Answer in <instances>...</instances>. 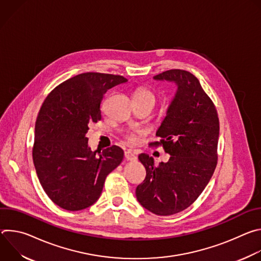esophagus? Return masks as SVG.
Segmentation results:
<instances>
[{"instance_id": "esophagus-1", "label": "esophagus", "mask_w": 261, "mask_h": 261, "mask_svg": "<svg viewBox=\"0 0 261 261\" xmlns=\"http://www.w3.org/2000/svg\"><path fill=\"white\" fill-rule=\"evenodd\" d=\"M125 158H126L128 161H134V160H136V156L134 155V153L131 152V151H129V150L125 152Z\"/></svg>"}]
</instances>
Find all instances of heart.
I'll use <instances>...</instances> for the list:
<instances>
[{"instance_id":"1","label":"heart","mask_w":261,"mask_h":261,"mask_svg":"<svg viewBox=\"0 0 261 261\" xmlns=\"http://www.w3.org/2000/svg\"><path fill=\"white\" fill-rule=\"evenodd\" d=\"M133 99L134 100H139V101L150 102V103H153L155 105L157 97H156V94L151 89L141 87V88H138V89L135 90V92L133 94ZM127 138L130 142H135V140H136L135 134H129L127 136Z\"/></svg>"}]
</instances>
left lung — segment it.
Wrapping results in <instances>:
<instances>
[{"label": "left lung", "mask_w": 261, "mask_h": 261, "mask_svg": "<svg viewBox=\"0 0 261 261\" xmlns=\"http://www.w3.org/2000/svg\"><path fill=\"white\" fill-rule=\"evenodd\" d=\"M174 82L177 92L156 135L148 145L163 146L168 162L154 164L146 154L138 156L146 176L136 188L139 203L159 216L189 207L208 184L218 162L219 118L214 102L192 73L171 69L154 76Z\"/></svg>", "instance_id": "1"}]
</instances>
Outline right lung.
<instances>
[{
  "mask_svg": "<svg viewBox=\"0 0 261 261\" xmlns=\"http://www.w3.org/2000/svg\"><path fill=\"white\" fill-rule=\"evenodd\" d=\"M127 79L87 72L56 87L45 98L35 125L33 161L43 190L67 211H81L101 195L106 176L123 161L118 145L99 156L88 146L89 125L102 119L107 90Z\"/></svg>",
  "mask_w": 261,
  "mask_h": 261,
  "instance_id": "obj_1",
  "label": "right lung"
}]
</instances>
